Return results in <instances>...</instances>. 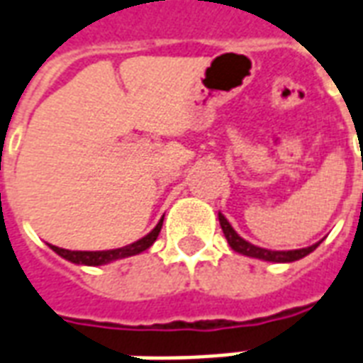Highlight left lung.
I'll return each mask as SVG.
<instances>
[{"mask_svg": "<svg viewBox=\"0 0 363 363\" xmlns=\"http://www.w3.org/2000/svg\"><path fill=\"white\" fill-rule=\"evenodd\" d=\"M219 223H221L223 235L227 238V242L235 252L242 254V256L248 257H257V259H264V262H273V264H291V262H296V259H302L304 256L311 254L313 250L318 248V244H311L308 248H300V250H265L259 248V246H254L250 244L248 240H244L242 236L238 235L230 223L225 219L223 213H219Z\"/></svg>", "mask_w": 363, "mask_h": 363, "instance_id": "1", "label": "left lung"}]
</instances>
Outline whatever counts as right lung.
I'll return each instance as SVG.
<instances>
[{
	"label": "right lung",
	"instance_id": "1",
	"mask_svg": "<svg viewBox=\"0 0 363 363\" xmlns=\"http://www.w3.org/2000/svg\"><path fill=\"white\" fill-rule=\"evenodd\" d=\"M161 225H163V219H160V223L155 225L154 229L150 230L146 236H142L140 240L128 244V246H123V248L99 250V252H80V250L59 248V246H52V244H50V248H52L55 254H59L61 257H65L67 262H71V264L106 265V264H111V262H115V259H123V257L136 256V254H140V252H144V250L150 248V246L155 242L157 235H160Z\"/></svg>",
	"mask_w": 363,
	"mask_h": 363
}]
</instances>
